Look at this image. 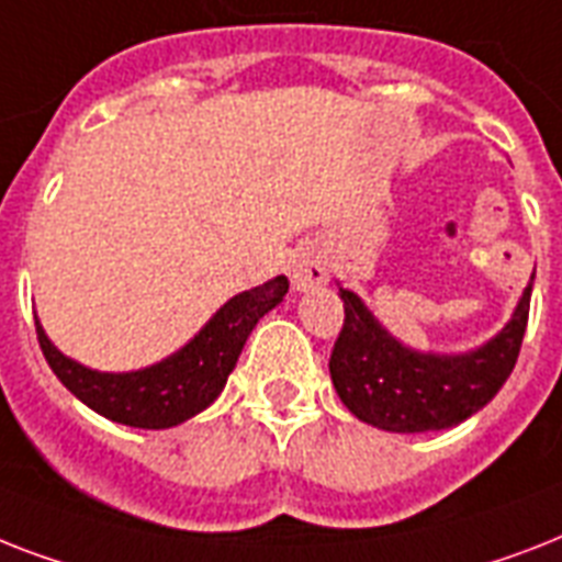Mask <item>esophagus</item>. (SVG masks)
Wrapping results in <instances>:
<instances>
[{
  "mask_svg": "<svg viewBox=\"0 0 562 562\" xmlns=\"http://www.w3.org/2000/svg\"><path fill=\"white\" fill-rule=\"evenodd\" d=\"M290 281H293V290H313V286L325 284L327 281L325 252L316 249V246L302 249V252L293 258V263H290Z\"/></svg>",
  "mask_w": 562,
  "mask_h": 562,
  "instance_id": "obj_1",
  "label": "esophagus"
}]
</instances>
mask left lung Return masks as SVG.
Here are the masks:
<instances>
[{"mask_svg":"<svg viewBox=\"0 0 562 562\" xmlns=\"http://www.w3.org/2000/svg\"><path fill=\"white\" fill-rule=\"evenodd\" d=\"M531 286L522 290L499 334L461 353L417 351L380 325L353 290L339 286L345 325L330 353L339 401L362 424L385 432H438L475 415L496 397L519 357Z\"/></svg>","mask_w":562,"mask_h":562,"instance_id":"8db88e82","label":"left lung"}]
</instances>
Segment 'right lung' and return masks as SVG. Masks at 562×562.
Returning <instances> with one entry per match:
<instances>
[{"label": "right lung", "instance_id": "add662e5", "mask_svg": "<svg viewBox=\"0 0 562 562\" xmlns=\"http://www.w3.org/2000/svg\"><path fill=\"white\" fill-rule=\"evenodd\" d=\"M290 281L276 276L228 299L179 351L136 371H98L66 357L46 336L40 318L43 357L66 389L92 412L136 429H170L217 401L246 339L269 310L284 302Z\"/></svg>", "mask_w": 562, "mask_h": 562}]
</instances>
